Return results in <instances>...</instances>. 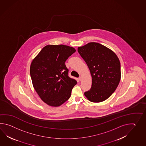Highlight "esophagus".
Masks as SVG:
<instances>
[{
    "instance_id": "1",
    "label": "esophagus",
    "mask_w": 146,
    "mask_h": 146,
    "mask_svg": "<svg viewBox=\"0 0 146 146\" xmlns=\"http://www.w3.org/2000/svg\"><path fill=\"white\" fill-rule=\"evenodd\" d=\"M81 79H82V78H81V77H79V80L80 81H81Z\"/></svg>"
}]
</instances>
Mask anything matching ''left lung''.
<instances>
[{"label":"left lung","instance_id":"8db88e82","mask_svg":"<svg viewBox=\"0 0 146 146\" xmlns=\"http://www.w3.org/2000/svg\"><path fill=\"white\" fill-rule=\"evenodd\" d=\"M90 70L92 82L84 92L92 102H101L114 93L121 79V64L117 55L106 47L91 42L78 48Z\"/></svg>","mask_w":146,"mask_h":146}]
</instances>
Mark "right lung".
I'll use <instances>...</instances> for the list:
<instances>
[{"instance_id": "right-lung-1", "label": "right lung", "mask_w": 146, "mask_h": 146, "mask_svg": "<svg viewBox=\"0 0 146 146\" xmlns=\"http://www.w3.org/2000/svg\"><path fill=\"white\" fill-rule=\"evenodd\" d=\"M76 52L64 45H47L33 59L30 76L34 89L48 105L59 106L70 98L77 81L68 76L65 62Z\"/></svg>"}]
</instances>
